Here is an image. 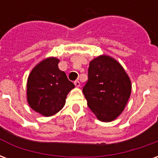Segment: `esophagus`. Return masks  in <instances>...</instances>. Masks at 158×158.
<instances>
[{
  "label": "esophagus",
  "instance_id": "esophagus-1",
  "mask_svg": "<svg viewBox=\"0 0 158 158\" xmlns=\"http://www.w3.org/2000/svg\"><path fill=\"white\" fill-rule=\"evenodd\" d=\"M74 85H75L76 87H79L80 86V82L79 80H76V81H74Z\"/></svg>",
  "mask_w": 158,
  "mask_h": 158
}]
</instances>
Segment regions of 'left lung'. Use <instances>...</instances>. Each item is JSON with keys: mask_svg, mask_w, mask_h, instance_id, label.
I'll return each mask as SVG.
<instances>
[{"mask_svg": "<svg viewBox=\"0 0 158 158\" xmlns=\"http://www.w3.org/2000/svg\"><path fill=\"white\" fill-rule=\"evenodd\" d=\"M131 88L129 75L113 57L101 55L90 61L83 93L98 120H115L125 108Z\"/></svg>", "mask_w": 158, "mask_h": 158, "instance_id": "left-lung-1", "label": "left lung"}]
</instances>
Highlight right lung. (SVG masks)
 <instances>
[{
	"label": "right lung",
	"mask_w": 158,
	"mask_h": 158,
	"mask_svg": "<svg viewBox=\"0 0 158 158\" xmlns=\"http://www.w3.org/2000/svg\"><path fill=\"white\" fill-rule=\"evenodd\" d=\"M60 60L45 58L31 70L27 80V102L35 112L45 117L55 115L62 109L74 85L58 68Z\"/></svg>",
	"instance_id": "right-lung-1"
}]
</instances>
